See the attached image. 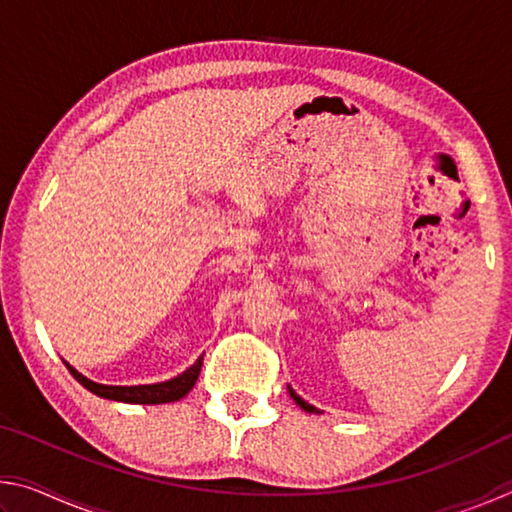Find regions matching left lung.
Instances as JSON below:
<instances>
[{"mask_svg":"<svg viewBox=\"0 0 512 512\" xmlns=\"http://www.w3.org/2000/svg\"><path fill=\"white\" fill-rule=\"evenodd\" d=\"M287 388H289V395L293 397V402H296V404L300 406V409H302V411H307V413H323V411H318V409H316V406H311L309 402H305V400H302V397H300V395H298L296 391H293V388H291V386H287Z\"/></svg>","mask_w":512,"mask_h":512,"instance_id":"8db88e82","label":"left lung"}]
</instances>
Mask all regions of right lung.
<instances>
[{
	"mask_svg": "<svg viewBox=\"0 0 512 512\" xmlns=\"http://www.w3.org/2000/svg\"><path fill=\"white\" fill-rule=\"evenodd\" d=\"M67 370L72 372V377L88 388L90 393L103 397V400H115V402H126V404H167V402H178L192 391L198 375H201L203 357H198L192 366L185 372H180L178 377L158 381V384H140V386H108V384H97V381L88 379L81 375L74 366H69L65 361Z\"/></svg>",
	"mask_w": 512,
	"mask_h": 512,
	"instance_id": "right-lung-1",
	"label": "right lung"
}]
</instances>
